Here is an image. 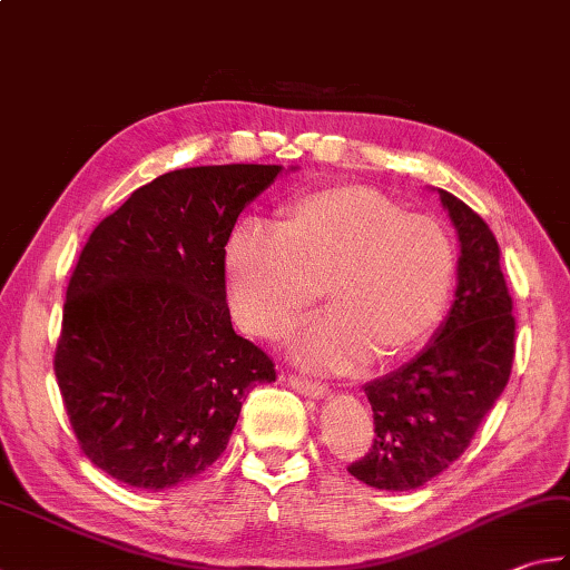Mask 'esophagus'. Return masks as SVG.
Masks as SVG:
<instances>
[{
  "label": "esophagus",
  "instance_id": "esophagus-1",
  "mask_svg": "<svg viewBox=\"0 0 570 570\" xmlns=\"http://www.w3.org/2000/svg\"><path fill=\"white\" fill-rule=\"evenodd\" d=\"M287 384L293 386V390H297L299 394L313 396V400H320V396L327 394V386H325V384H322V382H313V380H305V377H299V374H289Z\"/></svg>",
  "mask_w": 570,
  "mask_h": 570
}]
</instances>
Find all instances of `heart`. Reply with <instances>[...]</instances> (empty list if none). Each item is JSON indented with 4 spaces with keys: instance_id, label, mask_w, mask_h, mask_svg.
<instances>
[{
    "instance_id": "1",
    "label": "heart",
    "mask_w": 570,
    "mask_h": 570,
    "mask_svg": "<svg viewBox=\"0 0 570 570\" xmlns=\"http://www.w3.org/2000/svg\"><path fill=\"white\" fill-rule=\"evenodd\" d=\"M235 320L277 340L322 297L335 309L297 342V357L325 370L357 367L374 354L406 357L434 335L452 299L459 253L446 225L406 213L360 184L299 193L277 230L245 223L225 245Z\"/></svg>"
}]
</instances>
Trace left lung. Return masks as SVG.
Instances as JSON below:
<instances>
[{"label": "left lung", "instance_id": "1", "mask_svg": "<svg viewBox=\"0 0 570 570\" xmlns=\"http://www.w3.org/2000/svg\"><path fill=\"white\" fill-rule=\"evenodd\" d=\"M439 198L461 243L456 299L432 345L364 384L374 439L347 471L374 489H419L464 454L507 386L517 352V320L497 238L464 200L446 190Z\"/></svg>", "mask_w": 570, "mask_h": 570}]
</instances>
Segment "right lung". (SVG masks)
I'll return each mask as SVG.
<instances>
[{
  "label": "right lung",
  "instance_id": "right-lung-1",
  "mask_svg": "<svg viewBox=\"0 0 570 570\" xmlns=\"http://www.w3.org/2000/svg\"><path fill=\"white\" fill-rule=\"evenodd\" d=\"M283 166H196L131 193L86 240L53 352L81 452L136 489H170L216 461L248 386L275 364L235 335L225 245Z\"/></svg>",
  "mask_w": 570,
  "mask_h": 570
}]
</instances>
